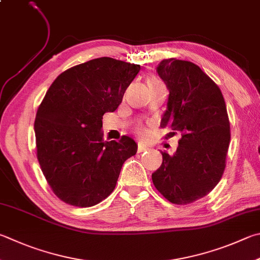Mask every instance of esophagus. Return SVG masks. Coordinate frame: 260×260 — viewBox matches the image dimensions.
Segmentation results:
<instances>
[{"instance_id":"34e87169","label":"esophagus","mask_w":260,"mask_h":260,"mask_svg":"<svg viewBox=\"0 0 260 260\" xmlns=\"http://www.w3.org/2000/svg\"><path fill=\"white\" fill-rule=\"evenodd\" d=\"M150 148L148 145H145V144H142V143H139V145H138V152L140 153V152H144V151H146V150H149Z\"/></svg>"}]
</instances>
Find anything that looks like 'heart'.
Here are the masks:
<instances>
[{"mask_svg": "<svg viewBox=\"0 0 260 260\" xmlns=\"http://www.w3.org/2000/svg\"><path fill=\"white\" fill-rule=\"evenodd\" d=\"M158 83H161L159 81L158 78L155 77H150L148 79V85H153V84H158ZM135 132L138 133L139 135H145V128L142 124H136L135 125Z\"/></svg>", "mask_w": 260, "mask_h": 260, "instance_id": "heart-1", "label": "heart"}]
</instances>
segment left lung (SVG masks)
<instances>
[{"instance_id":"obj_1","label":"left lung","mask_w":260,"mask_h":260,"mask_svg":"<svg viewBox=\"0 0 260 260\" xmlns=\"http://www.w3.org/2000/svg\"><path fill=\"white\" fill-rule=\"evenodd\" d=\"M157 72L169 89L160 126L182 138L173 155L161 152L152 182L169 202L188 205L214 190L223 176L231 140L228 110L219 87L199 66L164 59Z\"/></svg>"}]
</instances>
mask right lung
Masks as SVG:
<instances>
[{
    "label": "right lung",
    "mask_w": 260,
    "mask_h": 260,
    "mask_svg": "<svg viewBox=\"0 0 260 260\" xmlns=\"http://www.w3.org/2000/svg\"><path fill=\"white\" fill-rule=\"evenodd\" d=\"M140 69L103 56L64 70L51 84L35 118L36 155L61 201L92 207L115 190L138 145L126 135L103 141L102 116L117 109Z\"/></svg>",
    "instance_id": "1"
}]
</instances>
